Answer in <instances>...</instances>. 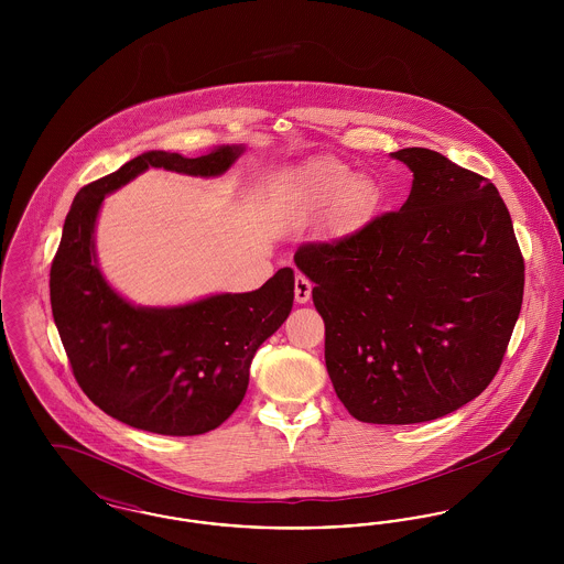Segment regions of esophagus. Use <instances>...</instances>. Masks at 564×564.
Wrapping results in <instances>:
<instances>
[{
  "label": "esophagus",
  "mask_w": 564,
  "mask_h": 564,
  "mask_svg": "<svg viewBox=\"0 0 564 564\" xmlns=\"http://www.w3.org/2000/svg\"><path fill=\"white\" fill-rule=\"evenodd\" d=\"M311 292H313V283L304 276V274H295L294 281V295L297 304H306L311 300Z\"/></svg>",
  "instance_id": "34e87169"
}]
</instances>
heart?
<instances>
[{
  "label": "heart",
  "instance_id": "1",
  "mask_svg": "<svg viewBox=\"0 0 564 564\" xmlns=\"http://www.w3.org/2000/svg\"><path fill=\"white\" fill-rule=\"evenodd\" d=\"M347 189L345 198L350 212L359 214L368 209L376 198L375 184L366 177H355L349 166L332 159H315L294 169L288 175V212L300 221L323 205L332 203Z\"/></svg>",
  "mask_w": 564,
  "mask_h": 564
}]
</instances>
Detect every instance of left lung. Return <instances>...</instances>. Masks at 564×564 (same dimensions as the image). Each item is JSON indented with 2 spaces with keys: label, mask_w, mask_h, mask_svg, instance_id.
Segmentation results:
<instances>
[{
  "label": "left lung",
  "mask_w": 564,
  "mask_h": 564,
  "mask_svg": "<svg viewBox=\"0 0 564 564\" xmlns=\"http://www.w3.org/2000/svg\"><path fill=\"white\" fill-rule=\"evenodd\" d=\"M414 175L400 212L294 262L325 323V366L350 416L412 425L478 398L518 322L524 260L486 177L427 148L391 154Z\"/></svg>",
  "instance_id": "8db88e82"
}]
</instances>
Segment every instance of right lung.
<instances>
[{
    "label": "right lung",
    "instance_id": "obj_1",
    "mask_svg": "<svg viewBox=\"0 0 564 564\" xmlns=\"http://www.w3.org/2000/svg\"><path fill=\"white\" fill-rule=\"evenodd\" d=\"M242 145L186 159L152 150L84 186L65 217L51 267V304L72 370L111 419L161 435H200L242 402L249 366L294 304V270L247 294H215L182 306H134L111 290L95 253L106 194L150 166L194 177L226 173Z\"/></svg>",
    "mask_w": 564,
    "mask_h": 564
}]
</instances>
